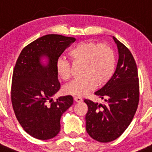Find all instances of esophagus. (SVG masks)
I'll return each instance as SVG.
<instances>
[{"instance_id":"obj_1","label":"esophagus","mask_w":152,"mask_h":152,"mask_svg":"<svg viewBox=\"0 0 152 152\" xmlns=\"http://www.w3.org/2000/svg\"><path fill=\"white\" fill-rule=\"evenodd\" d=\"M74 101L76 102V103H80V102L83 101V99L80 96H75L74 97Z\"/></svg>"}]
</instances>
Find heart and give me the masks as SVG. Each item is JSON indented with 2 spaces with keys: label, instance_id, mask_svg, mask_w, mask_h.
Masks as SVG:
<instances>
[{
  "label": "heart",
  "instance_id": "b5f03b06",
  "mask_svg": "<svg viewBox=\"0 0 152 152\" xmlns=\"http://www.w3.org/2000/svg\"><path fill=\"white\" fill-rule=\"evenodd\" d=\"M73 63H83L82 75L67 84L63 90L66 94L81 96L94 90L97 84L103 86L112 78L116 68L114 52L109 45L97 44L94 41L78 43L69 52ZM57 76L63 81L72 76L70 63L64 58H58L56 62Z\"/></svg>",
  "mask_w": 152,
  "mask_h": 152
}]
</instances>
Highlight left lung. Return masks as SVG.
<instances>
[{"label": "left lung", "instance_id": "obj_1", "mask_svg": "<svg viewBox=\"0 0 152 152\" xmlns=\"http://www.w3.org/2000/svg\"><path fill=\"white\" fill-rule=\"evenodd\" d=\"M118 49V62L112 78L94 94L104 104L84 100L87 104L86 130L92 138L110 142L119 137L133 119L139 102L137 65L127 47L113 36Z\"/></svg>", "mask_w": 152, "mask_h": 152}]
</instances>
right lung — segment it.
<instances>
[{
    "instance_id": "add662e5",
    "label": "right lung",
    "mask_w": 152,
    "mask_h": 152,
    "mask_svg": "<svg viewBox=\"0 0 152 152\" xmlns=\"http://www.w3.org/2000/svg\"><path fill=\"white\" fill-rule=\"evenodd\" d=\"M75 41L72 37L45 35L23 48L16 62L12 106L23 129L35 138L56 137L60 131L61 116L73 104L72 96H60L56 101L52 96L60 89L56 62Z\"/></svg>"
}]
</instances>
